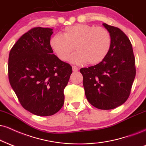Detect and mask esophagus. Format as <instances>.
<instances>
[{"mask_svg":"<svg viewBox=\"0 0 146 146\" xmlns=\"http://www.w3.org/2000/svg\"><path fill=\"white\" fill-rule=\"evenodd\" d=\"M72 70L73 72H76L78 70V68L76 67V66H72Z\"/></svg>","mask_w":146,"mask_h":146,"instance_id":"34e87169","label":"esophagus"}]
</instances>
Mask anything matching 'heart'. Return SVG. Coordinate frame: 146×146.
Listing matches in <instances>:
<instances>
[{
  "instance_id": "obj_1",
  "label": "heart",
  "mask_w": 146,
  "mask_h": 146,
  "mask_svg": "<svg viewBox=\"0 0 146 146\" xmlns=\"http://www.w3.org/2000/svg\"><path fill=\"white\" fill-rule=\"evenodd\" d=\"M111 44L108 30L84 23L66 27L64 36L57 34L50 39V46L60 60L67 61L76 46L78 52L70 57V62L75 64L87 62L91 66L99 64L106 58Z\"/></svg>"
}]
</instances>
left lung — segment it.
Returning <instances> with one entry per match:
<instances>
[{
	"instance_id": "left-lung-1",
	"label": "left lung",
	"mask_w": 146,
	"mask_h": 146,
	"mask_svg": "<svg viewBox=\"0 0 146 146\" xmlns=\"http://www.w3.org/2000/svg\"><path fill=\"white\" fill-rule=\"evenodd\" d=\"M111 36L110 50L99 64L80 70L88 102L100 110H111L128 99L135 77L132 44L119 28L103 23Z\"/></svg>"
}]
</instances>
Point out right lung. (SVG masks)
Instances as JSON below:
<instances>
[{
	"mask_svg": "<svg viewBox=\"0 0 146 146\" xmlns=\"http://www.w3.org/2000/svg\"><path fill=\"white\" fill-rule=\"evenodd\" d=\"M51 28H32L19 38L9 53V82L21 105L40 116L55 114L64 103V90L72 66L50 46Z\"/></svg>",
	"mask_w": 146,
	"mask_h": 146,
	"instance_id": "add662e5",
	"label": "right lung"
}]
</instances>
